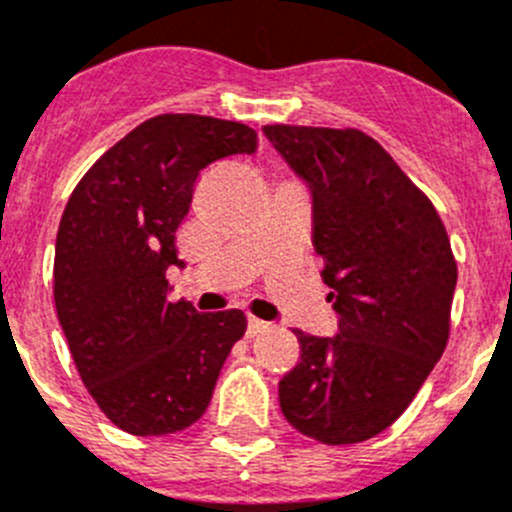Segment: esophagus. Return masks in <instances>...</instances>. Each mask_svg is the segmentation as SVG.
Instances as JSON below:
<instances>
[{
    "label": "esophagus",
    "mask_w": 512,
    "mask_h": 512,
    "mask_svg": "<svg viewBox=\"0 0 512 512\" xmlns=\"http://www.w3.org/2000/svg\"><path fill=\"white\" fill-rule=\"evenodd\" d=\"M269 321H264V319H256V316H251V319H248V329H246V334L248 337H259L261 332H266V329H269Z\"/></svg>",
    "instance_id": "esophagus-1"
}]
</instances>
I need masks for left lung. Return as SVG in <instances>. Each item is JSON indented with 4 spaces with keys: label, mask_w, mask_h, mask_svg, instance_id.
<instances>
[{
    "label": "left lung",
    "mask_w": 512,
    "mask_h": 512,
    "mask_svg": "<svg viewBox=\"0 0 512 512\" xmlns=\"http://www.w3.org/2000/svg\"><path fill=\"white\" fill-rule=\"evenodd\" d=\"M311 198L314 248L339 316L334 337L294 332L301 359L279 382L289 425L354 445L407 410L450 334L457 266L435 206L359 130L266 125Z\"/></svg>",
    "instance_id": "left-lung-1"
}]
</instances>
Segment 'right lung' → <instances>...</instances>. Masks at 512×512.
<instances>
[{"label":"right lung","mask_w":512,"mask_h":512,"mask_svg":"<svg viewBox=\"0 0 512 512\" xmlns=\"http://www.w3.org/2000/svg\"><path fill=\"white\" fill-rule=\"evenodd\" d=\"M256 148L248 125L158 115L107 150L67 201L55 243L57 319L87 392L130 435H173L201 420L246 332L241 309L173 304L165 271L186 269L175 231L201 170Z\"/></svg>","instance_id":"add662e5"}]
</instances>
